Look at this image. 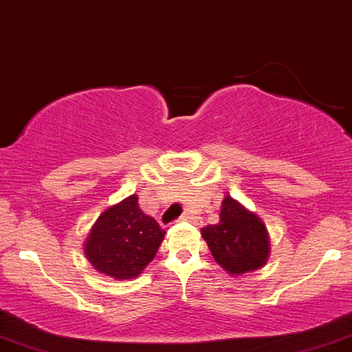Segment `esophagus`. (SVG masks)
Masks as SVG:
<instances>
[{"label": "esophagus", "mask_w": 352, "mask_h": 352, "mask_svg": "<svg viewBox=\"0 0 352 352\" xmlns=\"http://www.w3.org/2000/svg\"><path fill=\"white\" fill-rule=\"evenodd\" d=\"M179 221H188V223H192V224H195V226H201V218H198V217H193V214H188V213H185V214H182V217L179 218Z\"/></svg>", "instance_id": "esophagus-1"}]
</instances>
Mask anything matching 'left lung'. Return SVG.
<instances>
[{"instance_id":"1","label":"left lung","mask_w":352,"mask_h":352,"mask_svg":"<svg viewBox=\"0 0 352 352\" xmlns=\"http://www.w3.org/2000/svg\"><path fill=\"white\" fill-rule=\"evenodd\" d=\"M214 261L232 277L259 270L270 256L269 231L262 219L226 195L219 223L201 230Z\"/></svg>"}]
</instances>
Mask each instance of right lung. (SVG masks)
Wrapping results in <instances>:
<instances>
[{
    "mask_svg": "<svg viewBox=\"0 0 352 352\" xmlns=\"http://www.w3.org/2000/svg\"><path fill=\"white\" fill-rule=\"evenodd\" d=\"M164 238L165 231L139 208L134 193L100 214L85 239L83 252L100 274L129 280L154 259Z\"/></svg>",
    "mask_w": 352,
    "mask_h": 352,
    "instance_id": "obj_1",
    "label": "right lung"
}]
</instances>
